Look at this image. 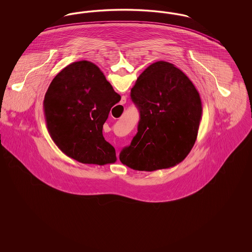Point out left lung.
Wrapping results in <instances>:
<instances>
[{"label":"left lung","mask_w":252,"mask_h":252,"mask_svg":"<svg viewBox=\"0 0 252 252\" xmlns=\"http://www.w3.org/2000/svg\"><path fill=\"white\" fill-rule=\"evenodd\" d=\"M130 96L140 121L121 162L146 172L179 164L195 143L202 118V102L192 81L174 64L157 61L137 78Z\"/></svg>","instance_id":"left-lung-1"}]
</instances>
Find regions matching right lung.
Returning a JSON list of instances; mask_svg holds the SVG:
<instances>
[{
	"label": "right lung",
	"instance_id": "right-lung-1",
	"mask_svg": "<svg viewBox=\"0 0 252 252\" xmlns=\"http://www.w3.org/2000/svg\"><path fill=\"white\" fill-rule=\"evenodd\" d=\"M120 99L95 64L88 60L71 63L56 75L44 96L52 140L65 155L81 163H114L115 149L105 140L103 125Z\"/></svg>",
	"mask_w": 252,
	"mask_h": 252
}]
</instances>
